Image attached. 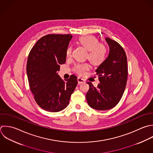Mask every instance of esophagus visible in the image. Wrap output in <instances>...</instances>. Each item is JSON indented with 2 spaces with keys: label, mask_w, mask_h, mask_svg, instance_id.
I'll return each instance as SVG.
<instances>
[{
  "label": "esophagus",
  "mask_w": 153,
  "mask_h": 153,
  "mask_svg": "<svg viewBox=\"0 0 153 153\" xmlns=\"http://www.w3.org/2000/svg\"><path fill=\"white\" fill-rule=\"evenodd\" d=\"M77 82H78V83L80 84V83H85V80L81 78V77H78V78H77Z\"/></svg>",
  "instance_id": "esophagus-1"
}]
</instances>
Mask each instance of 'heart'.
<instances>
[{
  "instance_id": "obj_1",
  "label": "heart",
  "mask_w": 153,
  "mask_h": 153,
  "mask_svg": "<svg viewBox=\"0 0 153 153\" xmlns=\"http://www.w3.org/2000/svg\"><path fill=\"white\" fill-rule=\"evenodd\" d=\"M77 43L85 48L88 51L86 58L95 65L102 64L107 58V49L106 47L100 43L98 39L95 36L87 35L80 37L77 40ZM72 48L68 46L66 49V56L70 57L71 55ZM88 63L77 64L74 67V71L79 74H83L85 70L89 68Z\"/></svg>"
}]
</instances>
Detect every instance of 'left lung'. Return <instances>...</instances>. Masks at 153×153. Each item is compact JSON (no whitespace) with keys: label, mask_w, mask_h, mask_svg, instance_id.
I'll use <instances>...</instances> for the list:
<instances>
[{"label":"left lung","mask_w":153,"mask_h":153,"mask_svg":"<svg viewBox=\"0 0 153 153\" xmlns=\"http://www.w3.org/2000/svg\"><path fill=\"white\" fill-rule=\"evenodd\" d=\"M110 53L105 61L96 70L100 83L97 87L91 82L86 98L89 105L97 110H107L120 101L128 80L127 56L122 46L109 37L105 38Z\"/></svg>","instance_id":"8db88e82"}]
</instances>
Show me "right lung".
Instances as JSON below:
<instances>
[{
	"label": "right lung",
	"mask_w": 153,
	"mask_h": 153,
	"mask_svg": "<svg viewBox=\"0 0 153 153\" xmlns=\"http://www.w3.org/2000/svg\"><path fill=\"white\" fill-rule=\"evenodd\" d=\"M72 36L49 34L41 37L31 48L27 62L30 89L39 107L49 112H58L69 104L77 85L71 75L63 80L57 72L66 61V49Z\"/></svg>",
	"instance_id": "add662e5"
}]
</instances>
